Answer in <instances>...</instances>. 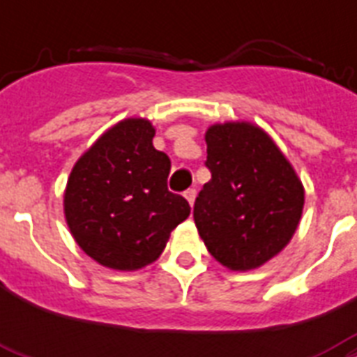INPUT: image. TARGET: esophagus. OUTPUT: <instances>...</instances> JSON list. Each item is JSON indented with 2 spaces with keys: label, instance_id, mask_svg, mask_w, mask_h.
<instances>
[{
  "label": "esophagus",
  "instance_id": "obj_1",
  "mask_svg": "<svg viewBox=\"0 0 357 357\" xmlns=\"http://www.w3.org/2000/svg\"><path fill=\"white\" fill-rule=\"evenodd\" d=\"M183 196L187 198V202L190 204V207L195 206V200H196V189H187L183 192Z\"/></svg>",
  "mask_w": 357,
  "mask_h": 357
}]
</instances>
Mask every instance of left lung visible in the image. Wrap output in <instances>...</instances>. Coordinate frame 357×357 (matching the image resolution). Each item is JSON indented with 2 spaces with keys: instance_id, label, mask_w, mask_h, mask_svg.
I'll use <instances>...</instances> for the list:
<instances>
[{
  "instance_id": "obj_1",
  "label": "left lung",
  "mask_w": 357,
  "mask_h": 357,
  "mask_svg": "<svg viewBox=\"0 0 357 357\" xmlns=\"http://www.w3.org/2000/svg\"><path fill=\"white\" fill-rule=\"evenodd\" d=\"M211 179L195 202L209 254L229 271H252L289 244L304 209V185L274 140L250 122L206 131Z\"/></svg>"
}]
</instances>
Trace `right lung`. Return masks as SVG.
I'll return each mask as SVG.
<instances>
[{
	"mask_svg": "<svg viewBox=\"0 0 357 357\" xmlns=\"http://www.w3.org/2000/svg\"><path fill=\"white\" fill-rule=\"evenodd\" d=\"M150 120L107 129L70 172L64 217L79 248L114 271H139L162 254L189 202L167 187L170 159L153 148Z\"/></svg>",
	"mask_w": 357,
	"mask_h": 357,
	"instance_id": "obj_1",
	"label": "right lung"
}]
</instances>
